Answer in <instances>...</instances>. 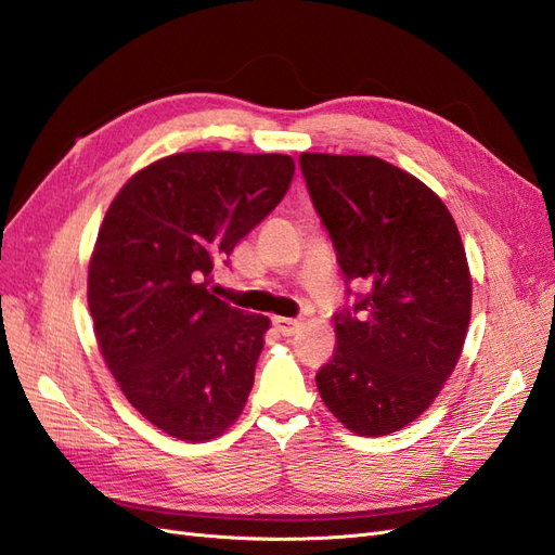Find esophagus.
I'll list each match as a JSON object with an SVG mask.
<instances>
[{
	"label": "esophagus",
	"mask_w": 555,
	"mask_h": 555,
	"mask_svg": "<svg viewBox=\"0 0 555 555\" xmlns=\"http://www.w3.org/2000/svg\"><path fill=\"white\" fill-rule=\"evenodd\" d=\"M273 326L280 335L292 337L300 328V321L298 319H286V317H273Z\"/></svg>",
	"instance_id": "34e87169"
}]
</instances>
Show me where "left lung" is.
Segmentation results:
<instances>
[{
  "label": "left lung",
  "instance_id": "left-lung-1",
  "mask_svg": "<svg viewBox=\"0 0 555 555\" xmlns=\"http://www.w3.org/2000/svg\"><path fill=\"white\" fill-rule=\"evenodd\" d=\"M298 163L344 280L362 289L335 314L319 395L358 436L392 434L429 409L464 349L473 289L460 229L441 197L386 160Z\"/></svg>",
  "mask_w": 555,
  "mask_h": 555
}]
</instances>
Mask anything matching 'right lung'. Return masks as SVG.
Segmentation results:
<instances>
[{"mask_svg":"<svg viewBox=\"0 0 555 555\" xmlns=\"http://www.w3.org/2000/svg\"><path fill=\"white\" fill-rule=\"evenodd\" d=\"M294 169L282 154L190 151L138 171L107 208L89 261L95 339L130 404L181 441L220 436L253 390L271 321L208 284Z\"/></svg>","mask_w":555,"mask_h":555,"instance_id":"1","label":"right lung"}]
</instances>
